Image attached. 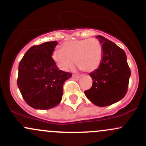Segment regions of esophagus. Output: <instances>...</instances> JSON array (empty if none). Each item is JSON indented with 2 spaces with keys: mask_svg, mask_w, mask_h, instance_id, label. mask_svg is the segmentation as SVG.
I'll list each match as a JSON object with an SVG mask.
<instances>
[{
  "mask_svg": "<svg viewBox=\"0 0 146 146\" xmlns=\"http://www.w3.org/2000/svg\"><path fill=\"white\" fill-rule=\"evenodd\" d=\"M72 78L75 80H78L80 79V76L79 75H76V74H73L72 76Z\"/></svg>",
  "mask_w": 146,
  "mask_h": 146,
  "instance_id": "esophagus-1",
  "label": "esophagus"
}]
</instances>
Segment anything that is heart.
<instances>
[{
    "label": "heart",
    "mask_w": 146,
    "mask_h": 146,
    "mask_svg": "<svg viewBox=\"0 0 146 146\" xmlns=\"http://www.w3.org/2000/svg\"><path fill=\"white\" fill-rule=\"evenodd\" d=\"M102 46L96 38L72 40L64 42L61 50H55L52 57L61 70L73 68L74 60L82 71L90 73L98 68L102 59Z\"/></svg>",
    "instance_id": "obj_1"
}]
</instances>
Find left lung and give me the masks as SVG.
Wrapping results in <instances>:
<instances>
[{
    "label": "left lung",
    "instance_id": "1",
    "mask_svg": "<svg viewBox=\"0 0 146 146\" xmlns=\"http://www.w3.org/2000/svg\"><path fill=\"white\" fill-rule=\"evenodd\" d=\"M96 38L102 46V59L98 68L89 74L93 83L85 94L93 104L104 107L125 96L131 71L123 50L104 36L99 35Z\"/></svg>",
    "mask_w": 146,
    "mask_h": 146
}]
</instances>
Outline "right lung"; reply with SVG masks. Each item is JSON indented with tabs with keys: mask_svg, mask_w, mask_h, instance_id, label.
Segmentation results:
<instances>
[{
	"mask_svg": "<svg viewBox=\"0 0 146 146\" xmlns=\"http://www.w3.org/2000/svg\"><path fill=\"white\" fill-rule=\"evenodd\" d=\"M57 41L34 45L25 53L19 65L17 86L29 106L47 110L61 102L63 85L72 74L59 70L52 54Z\"/></svg>",
	"mask_w": 146,
	"mask_h": 146,
	"instance_id": "right-lung-1",
	"label": "right lung"
}]
</instances>
